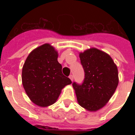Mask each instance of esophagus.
Returning <instances> with one entry per match:
<instances>
[{
  "label": "esophagus",
  "instance_id": "1",
  "mask_svg": "<svg viewBox=\"0 0 135 135\" xmlns=\"http://www.w3.org/2000/svg\"><path fill=\"white\" fill-rule=\"evenodd\" d=\"M69 78L71 79V81H73V80H74V76H73V75H70Z\"/></svg>",
  "mask_w": 135,
  "mask_h": 135
}]
</instances>
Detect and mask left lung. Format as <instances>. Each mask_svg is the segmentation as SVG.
<instances>
[{
  "label": "left lung",
  "instance_id": "obj_1",
  "mask_svg": "<svg viewBox=\"0 0 135 135\" xmlns=\"http://www.w3.org/2000/svg\"><path fill=\"white\" fill-rule=\"evenodd\" d=\"M79 57L85 79L82 85L73 83L77 101L87 111H98L109 102L117 88V66L110 55L95 47L80 52Z\"/></svg>",
  "mask_w": 135,
  "mask_h": 135
}]
</instances>
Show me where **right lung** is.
Returning <instances> with one entry per match:
<instances>
[{"mask_svg": "<svg viewBox=\"0 0 135 135\" xmlns=\"http://www.w3.org/2000/svg\"><path fill=\"white\" fill-rule=\"evenodd\" d=\"M57 58L55 47L45 43L31 51L24 64L22 85L31 101L38 107L55 104L61 90L71 83L62 74Z\"/></svg>", "mask_w": 135, "mask_h": 135, "instance_id": "right-lung-1", "label": "right lung"}]
</instances>
